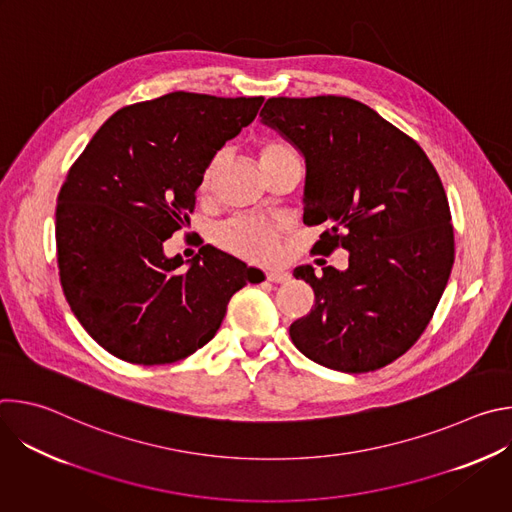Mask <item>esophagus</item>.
I'll return each instance as SVG.
<instances>
[{"instance_id": "34e87169", "label": "esophagus", "mask_w": 512, "mask_h": 512, "mask_svg": "<svg viewBox=\"0 0 512 512\" xmlns=\"http://www.w3.org/2000/svg\"><path fill=\"white\" fill-rule=\"evenodd\" d=\"M289 279V273L283 271V269H269L267 271V281H273V283H283Z\"/></svg>"}]
</instances>
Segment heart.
Segmentation results:
<instances>
[{
	"instance_id": "1",
	"label": "heart",
	"mask_w": 512,
	"mask_h": 512,
	"mask_svg": "<svg viewBox=\"0 0 512 512\" xmlns=\"http://www.w3.org/2000/svg\"><path fill=\"white\" fill-rule=\"evenodd\" d=\"M261 164L285 160V158H298L291 145L279 141V139H269L261 143ZM225 160V154L218 152L210 158L206 168L202 170L198 190L202 194L210 192L214 178L221 170V164ZM283 235V225L275 221H267V218H257V216H235L231 221L223 223L221 227H216L214 231V241L218 247H223L225 251L239 255L249 261H269L277 253L279 239Z\"/></svg>"
}]
</instances>
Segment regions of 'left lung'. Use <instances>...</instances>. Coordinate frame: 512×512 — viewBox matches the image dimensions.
<instances>
[{
	"label": "left lung",
	"mask_w": 512,
	"mask_h": 512,
	"mask_svg": "<svg viewBox=\"0 0 512 512\" xmlns=\"http://www.w3.org/2000/svg\"><path fill=\"white\" fill-rule=\"evenodd\" d=\"M259 117L306 160L304 223L328 227L314 253L348 251L346 269H294L316 304L291 342L332 371L387 367L427 328L454 265L440 176L417 141L348 97H273Z\"/></svg>",
	"instance_id": "left-lung-1"
}]
</instances>
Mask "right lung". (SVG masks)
Wrapping results in <instances>:
<instances>
[{"instance_id":"1","label":"right lung","mask_w":512,"mask_h":512,"mask_svg":"<svg viewBox=\"0 0 512 512\" xmlns=\"http://www.w3.org/2000/svg\"><path fill=\"white\" fill-rule=\"evenodd\" d=\"M263 97L168 93L113 113L68 170L56 206L64 298L113 356L152 367L214 338L233 294L265 279L202 247L182 271L164 243L190 225L202 170L255 117Z\"/></svg>"}]
</instances>
